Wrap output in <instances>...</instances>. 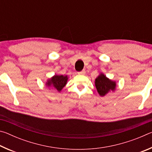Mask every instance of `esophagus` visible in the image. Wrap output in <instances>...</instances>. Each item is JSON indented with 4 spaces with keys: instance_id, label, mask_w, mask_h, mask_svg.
<instances>
[{
    "instance_id": "34e87169",
    "label": "esophagus",
    "mask_w": 152,
    "mask_h": 152,
    "mask_svg": "<svg viewBox=\"0 0 152 152\" xmlns=\"http://www.w3.org/2000/svg\"><path fill=\"white\" fill-rule=\"evenodd\" d=\"M78 74H80V75H84V74H85V71L83 70V71L80 72H78Z\"/></svg>"
}]
</instances>
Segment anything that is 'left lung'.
I'll return each mask as SVG.
<instances>
[{
  "instance_id": "1",
  "label": "left lung",
  "mask_w": 152,
  "mask_h": 152,
  "mask_svg": "<svg viewBox=\"0 0 152 152\" xmlns=\"http://www.w3.org/2000/svg\"><path fill=\"white\" fill-rule=\"evenodd\" d=\"M95 86L99 94L104 96L110 91H114L116 87V82L107 78L103 74H101L95 79Z\"/></svg>"
}]
</instances>
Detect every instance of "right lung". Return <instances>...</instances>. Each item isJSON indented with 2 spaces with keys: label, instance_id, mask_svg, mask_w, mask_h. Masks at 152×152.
<instances>
[{
  "label": "right lung",
  "instance_id": "1",
  "mask_svg": "<svg viewBox=\"0 0 152 152\" xmlns=\"http://www.w3.org/2000/svg\"><path fill=\"white\" fill-rule=\"evenodd\" d=\"M68 76L63 75H55L51 79L48 80L46 82V85L51 86L53 89L57 90L58 91H61L67 83L68 81Z\"/></svg>",
  "mask_w": 152,
  "mask_h": 152
}]
</instances>
